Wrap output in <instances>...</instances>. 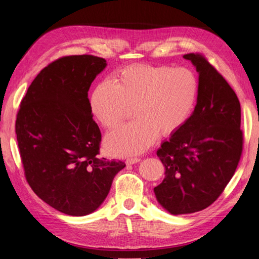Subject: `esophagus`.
Listing matches in <instances>:
<instances>
[{
    "mask_svg": "<svg viewBox=\"0 0 259 259\" xmlns=\"http://www.w3.org/2000/svg\"><path fill=\"white\" fill-rule=\"evenodd\" d=\"M139 161H140V158H128L126 160V164H127V165H131V164H135Z\"/></svg>",
    "mask_w": 259,
    "mask_h": 259,
    "instance_id": "esophagus-1",
    "label": "esophagus"
}]
</instances>
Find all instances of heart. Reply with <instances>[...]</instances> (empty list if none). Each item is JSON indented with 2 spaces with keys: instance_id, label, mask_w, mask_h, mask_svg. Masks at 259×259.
I'll use <instances>...</instances> for the list:
<instances>
[{
  "instance_id": "1",
  "label": "heart",
  "mask_w": 259,
  "mask_h": 259,
  "mask_svg": "<svg viewBox=\"0 0 259 259\" xmlns=\"http://www.w3.org/2000/svg\"><path fill=\"white\" fill-rule=\"evenodd\" d=\"M199 84L192 70L142 64L125 68L99 83L90 97L93 116L105 128H114L133 108L136 120L110 133L107 150L115 155L137 154L161 133L174 134L189 119Z\"/></svg>"
}]
</instances>
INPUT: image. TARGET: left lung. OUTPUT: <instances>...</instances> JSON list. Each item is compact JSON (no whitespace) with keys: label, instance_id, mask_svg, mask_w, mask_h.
<instances>
[{"label":"left lung","instance_id":"obj_1","mask_svg":"<svg viewBox=\"0 0 259 259\" xmlns=\"http://www.w3.org/2000/svg\"><path fill=\"white\" fill-rule=\"evenodd\" d=\"M184 58L199 73L197 105L184 126L156 151L165 178L153 189L173 215L195 213L214 203L236 171L243 149L236 93L203 55Z\"/></svg>","mask_w":259,"mask_h":259}]
</instances>
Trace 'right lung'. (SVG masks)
Here are the masks:
<instances>
[{
  "label": "right lung",
  "instance_id": "obj_1",
  "mask_svg": "<svg viewBox=\"0 0 259 259\" xmlns=\"http://www.w3.org/2000/svg\"><path fill=\"white\" fill-rule=\"evenodd\" d=\"M106 66L93 55L53 61L31 83L17 113L27 182L38 198L67 215L95 211L125 167L122 161L98 158L101 133L88 93Z\"/></svg>",
  "mask_w": 259,
  "mask_h": 259
}]
</instances>
